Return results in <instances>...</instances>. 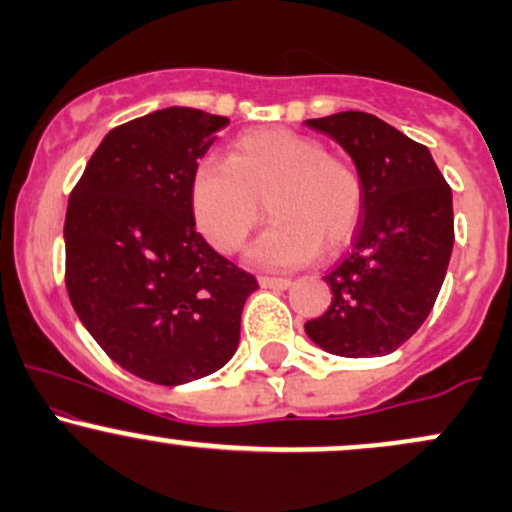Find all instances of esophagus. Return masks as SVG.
<instances>
[{
    "label": "esophagus",
    "mask_w": 512,
    "mask_h": 512,
    "mask_svg": "<svg viewBox=\"0 0 512 512\" xmlns=\"http://www.w3.org/2000/svg\"><path fill=\"white\" fill-rule=\"evenodd\" d=\"M260 286L264 289H289L291 279H286V276H260Z\"/></svg>",
    "instance_id": "1"
}]
</instances>
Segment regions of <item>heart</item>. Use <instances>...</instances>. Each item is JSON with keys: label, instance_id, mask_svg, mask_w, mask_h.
Wrapping results in <instances>:
<instances>
[{"label": "heart", "instance_id": "obj_1", "mask_svg": "<svg viewBox=\"0 0 512 512\" xmlns=\"http://www.w3.org/2000/svg\"><path fill=\"white\" fill-rule=\"evenodd\" d=\"M269 202L274 223L250 257L260 264H303L317 250H342L354 238L366 204L354 163L327 146L279 127L250 129L228 146L226 161L197 163L190 207L204 238L219 252H236Z\"/></svg>", "mask_w": 512, "mask_h": 512}]
</instances>
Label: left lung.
Instances as JSON below:
<instances>
[{"mask_svg":"<svg viewBox=\"0 0 512 512\" xmlns=\"http://www.w3.org/2000/svg\"><path fill=\"white\" fill-rule=\"evenodd\" d=\"M354 158L366 204L354 248L327 272L332 303L305 332L346 358L385 356L424 325L448 272L452 192L431 151L380 117L346 110L308 120Z\"/></svg>","mask_w":512,"mask_h":512,"instance_id":"1","label":"left lung"}]
</instances>
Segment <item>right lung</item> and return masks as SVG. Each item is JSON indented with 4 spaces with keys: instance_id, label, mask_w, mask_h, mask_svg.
Wrapping results in <instances>:
<instances>
[{
    "instance_id": "obj_1",
    "label": "right lung",
    "mask_w": 512,
    "mask_h": 512,
    "mask_svg": "<svg viewBox=\"0 0 512 512\" xmlns=\"http://www.w3.org/2000/svg\"><path fill=\"white\" fill-rule=\"evenodd\" d=\"M228 117L166 108L110 129L69 195L64 284L117 366L182 385L226 366L257 279L197 233L190 178Z\"/></svg>"
}]
</instances>
